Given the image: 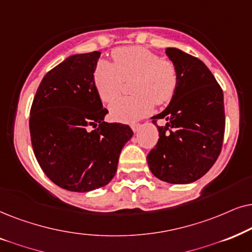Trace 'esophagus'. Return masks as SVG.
Instances as JSON below:
<instances>
[{
	"label": "esophagus",
	"mask_w": 252,
	"mask_h": 252,
	"mask_svg": "<svg viewBox=\"0 0 252 252\" xmlns=\"http://www.w3.org/2000/svg\"><path fill=\"white\" fill-rule=\"evenodd\" d=\"M139 128H140V124L139 123H135V124H132V126H131V129L133 130V132L138 131Z\"/></svg>",
	"instance_id": "esophagus-1"
}]
</instances>
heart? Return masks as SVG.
Masks as SVG:
<instances>
[{"label":"heart","instance_id":"b5f03b06","mask_svg":"<svg viewBox=\"0 0 252 252\" xmlns=\"http://www.w3.org/2000/svg\"><path fill=\"white\" fill-rule=\"evenodd\" d=\"M114 63L101 61L94 71V85L100 99L110 102L122 91L126 80H132L135 95L120 98L109 106L110 116L120 122H135L151 113L153 102L168 103L179 85V72L170 60L139 46L120 47L112 53Z\"/></svg>","mask_w":252,"mask_h":252}]
</instances>
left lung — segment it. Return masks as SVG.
<instances>
[{"label":"left lung","instance_id":"left-lung-1","mask_svg":"<svg viewBox=\"0 0 252 252\" xmlns=\"http://www.w3.org/2000/svg\"><path fill=\"white\" fill-rule=\"evenodd\" d=\"M166 54L176 65L179 85L167 108L152 117L165 119L158 126L159 140L147 156L156 177L174 184L197 181L214 165L224 135L223 93L199 59L177 48Z\"/></svg>","mask_w":252,"mask_h":252}]
</instances>
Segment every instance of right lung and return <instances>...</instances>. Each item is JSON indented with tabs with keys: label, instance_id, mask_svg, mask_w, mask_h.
<instances>
[{
	"label": "right lung",
	"instance_id": "add662e5",
	"mask_svg": "<svg viewBox=\"0 0 252 252\" xmlns=\"http://www.w3.org/2000/svg\"><path fill=\"white\" fill-rule=\"evenodd\" d=\"M100 52L76 54L46 73L30 112L34 156L47 177L69 191L105 187L115 176L131 128L103 121L108 110L96 92Z\"/></svg>",
	"mask_w": 252,
	"mask_h": 252
}]
</instances>
